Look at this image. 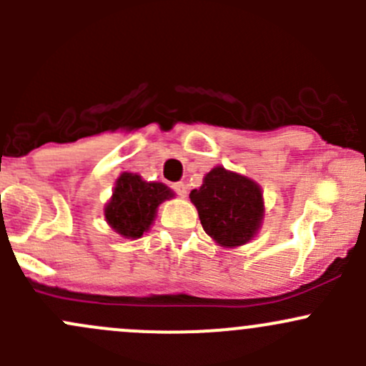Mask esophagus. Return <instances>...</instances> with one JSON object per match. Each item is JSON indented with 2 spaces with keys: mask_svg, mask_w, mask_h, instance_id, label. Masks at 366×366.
I'll use <instances>...</instances> for the list:
<instances>
[{
  "mask_svg": "<svg viewBox=\"0 0 366 366\" xmlns=\"http://www.w3.org/2000/svg\"><path fill=\"white\" fill-rule=\"evenodd\" d=\"M172 189L175 191L177 194H179V197H187V186L184 182H175V184H172Z\"/></svg>",
  "mask_w": 366,
  "mask_h": 366,
  "instance_id": "esophagus-1",
  "label": "esophagus"
}]
</instances>
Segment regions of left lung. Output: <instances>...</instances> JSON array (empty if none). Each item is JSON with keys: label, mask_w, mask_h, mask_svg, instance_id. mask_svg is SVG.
I'll use <instances>...</instances> for the list:
<instances>
[{"label": "left lung", "mask_w": 366, "mask_h": 366, "mask_svg": "<svg viewBox=\"0 0 366 366\" xmlns=\"http://www.w3.org/2000/svg\"><path fill=\"white\" fill-rule=\"evenodd\" d=\"M191 202L198 210L204 230L217 244H246L257 234L264 216L262 191L253 180L217 166L205 175Z\"/></svg>", "instance_id": "8db88e82"}]
</instances>
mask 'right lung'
<instances>
[{"label":"right lung","instance_id":"obj_1","mask_svg":"<svg viewBox=\"0 0 366 366\" xmlns=\"http://www.w3.org/2000/svg\"><path fill=\"white\" fill-rule=\"evenodd\" d=\"M172 189L161 182H145L134 173H122L112 202L106 205V221L114 232L127 239H139L156 217L161 202L172 198Z\"/></svg>","mask_w":366,"mask_h":366}]
</instances>
